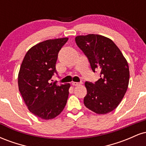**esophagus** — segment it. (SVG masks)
<instances>
[{"instance_id":"1","label":"esophagus","mask_w":146,"mask_h":146,"mask_svg":"<svg viewBox=\"0 0 146 146\" xmlns=\"http://www.w3.org/2000/svg\"><path fill=\"white\" fill-rule=\"evenodd\" d=\"M80 84L81 83H80V82H72V85H73V86H78V85H80Z\"/></svg>"}]
</instances>
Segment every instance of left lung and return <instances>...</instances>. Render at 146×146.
<instances>
[{
    "label": "left lung",
    "instance_id": "obj_1",
    "mask_svg": "<svg viewBox=\"0 0 146 146\" xmlns=\"http://www.w3.org/2000/svg\"><path fill=\"white\" fill-rule=\"evenodd\" d=\"M77 45L89 61L93 72L100 71L94 84L86 82L84 104L97 114H106L118 106L128 89V62L113 40L103 36L88 34L75 38Z\"/></svg>",
    "mask_w": 146,
    "mask_h": 146
}]
</instances>
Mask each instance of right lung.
I'll list each match as a JSON object with an SVG mask.
<instances>
[{
    "instance_id": "obj_1",
    "label": "right lung",
    "mask_w": 146,
    "mask_h": 146,
    "mask_svg": "<svg viewBox=\"0 0 146 146\" xmlns=\"http://www.w3.org/2000/svg\"><path fill=\"white\" fill-rule=\"evenodd\" d=\"M68 38L47 40L27 52L18 73V88L31 113L42 119L59 115L67 102L69 84L50 83L58 53Z\"/></svg>"
}]
</instances>
